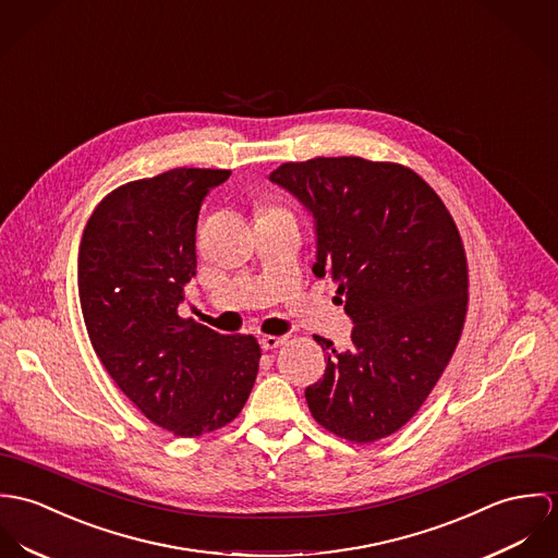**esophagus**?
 <instances>
[{
	"label": "esophagus",
	"instance_id": "1",
	"mask_svg": "<svg viewBox=\"0 0 558 558\" xmlns=\"http://www.w3.org/2000/svg\"><path fill=\"white\" fill-rule=\"evenodd\" d=\"M284 342H287L284 336H263V338H260V349H263V351H274V349L282 347Z\"/></svg>",
	"mask_w": 558,
	"mask_h": 558
}]
</instances>
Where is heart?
I'll return each mask as SVG.
<instances>
[{
	"mask_svg": "<svg viewBox=\"0 0 558 558\" xmlns=\"http://www.w3.org/2000/svg\"><path fill=\"white\" fill-rule=\"evenodd\" d=\"M269 209H276V207H265V209H260V211H269Z\"/></svg>",
	"mask_w": 558,
	"mask_h": 558,
	"instance_id": "obj_1",
	"label": "heart"
}]
</instances>
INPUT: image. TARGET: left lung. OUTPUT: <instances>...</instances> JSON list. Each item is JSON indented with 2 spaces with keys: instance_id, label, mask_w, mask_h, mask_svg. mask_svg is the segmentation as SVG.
<instances>
[{
  "instance_id": "8db88e82",
  "label": "left lung",
  "mask_w": 558,
  "mask_h": 558,
  "mask_svg": "<svg viewBox=\"0 0 558 558\" xmlns=\"http://www.w3.org/2000/svg\"><path fill=\"white\" fill-rule=\"evenodd\" d=\"M269 180L295 194L316 229L314 276L338 284L355 327L306 389L312 417L351 442L398 433L422 409L462 336L469 265L440 196L398 162L357 156L284 162Z\"/></svg>"
}]
</instances>
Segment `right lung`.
<instances>
[{
	"label": "right lung",
	"instance_id": "1",
	"mask_svg": "<svg viewBox=\"0 0 558 558\" xmlns=\"http://www.w3.org/2000/svg\"><path fill=\"white\" fill-rule=\"evenodd\" d=\"M222 169H171L109 192L78 246V300L96 355L156 426L184 438L231 424L260 360L254 336L180 316L196 274V220Z\"/></svg>",
	"mask_w": 558,
	"mask_h": 558
}]
</instances>
